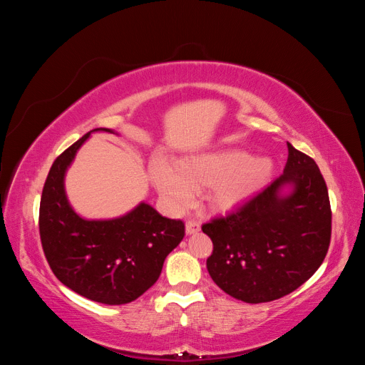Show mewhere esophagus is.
<instances>
[{
	"label": "esophagus",
	"instance_id": "obj_1",
	"mask_svg": "<svg viewBox=\"0 0 365 365\" xmlns=\"http://www.w3.org/2000/svg\"><path fill=\"white\" fill-rule=\"evenodd\" d=\"M201 230V224L197 222V220L195 219H190L189 222L185 224V233L187 235H193V233H197V231Z\"/></svg>",
	"mask_w": 365,
	"mask_h": 365
}]
</instances>
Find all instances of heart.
Returning a JSON list of instances; mask_svg holds the SVG:
<instances>
[{
    "instance_id": "heart-1",
    "label": "heart",
    "mask_w": 365,
    "mask_h": 365,
    "mask_svg": "<svg viewBox=\"0 0 365 365\" xmlns=\"http://www.w3.org/2000/svg\"><path fill=\"white\" fill-rule=\"evenodd\" d=\"M149 175L157 190L173 207L190 204L193 187H210L208 201L212 205L230 210L267 185L272 175V161L250 157L239 149L187 157L178 163V168L155 157L149 164Z\"/></svg>"
}]
</instances>
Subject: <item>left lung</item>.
<instances>
[{
	"mask_svg": "<svg viewBox=\"0 0 365 365\" xmlns=\"http://www.w3.org/2000/svg\"><path fill=\"white\" fill-rule=\"evenodd\" d=\"M284 172L233 213L202 225L213 242L207 269L228 295L267 303L295 291L323 263L332 233L327 185L317 163L288 143ZM293 187L288 195L282 187Z\"/></svg>",
	"mask_w": 365,
	"mask_h": 365,
	"instance_id": "8db88e82",
	"label": "left lung"
}]
</instances>
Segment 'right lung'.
Wrapping results in <instances>:
<instances>
[{
	"mask_svg": "<svg viewBox=\"0 0 365 365\" xmlns=\"http://www.w3.org/2000/svg\"><path fill=\"white\" fill-rule=\"evenodd\" d=\"M90 134L63 150L51 165L39 205L41 244L53 274L67 288L97 303L125 304L158 280L165 257L180 245L185 227L182 220L164 217L146 202L108 220L77 215L65 195L63 176Z\"/></svg>",
	"mask_w": 365,
	"mask_h": 365,
	"instance_id": "obj_1",
	"label": "right lung"
}]
</instances>
